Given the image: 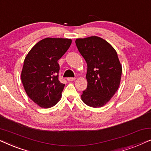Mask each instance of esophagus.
I'll return each instance as SVG.
<instances>
[{"instance_id": "esophagus-1", "label": "esophagus", "mask_w": 151, "mask_h": 151, "mask_svg": "<svg viewBox=\"0 0 151 151\" xmlns=\"http://www.w3.org/2000/svg\"><path fill=\"white\" fill-rule=\"evenodd\" d=\"M67 80L68 81H73V80H76V78H67Z\"/></svg>"}]
</instances>
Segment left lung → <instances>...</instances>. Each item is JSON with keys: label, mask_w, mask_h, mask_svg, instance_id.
<instances>
[{"label": "left lung", "mask_w": 151, "mask_h": 151, "mask_svg": "<svg viewBox=\"0 0 151 151\" xmlns=\"http://www.w3.org/2000/svg\"><path fill=\"white\" fill-rule=\"evenodd\" d=\"M78 51L87 64V88L81 99L88 106L102 107L118 89L122 67L115 49L98 36L77 38Z\"/></svg>", "instance_id": "left-lung-1"}]
</instances>
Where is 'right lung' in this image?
<instances>
[{
  "mask_svg": "<svg viewBox=\"0 0 151 151\" xmlns=\"http://www.w3.org/2000/svg\"><path fill=\"white\" fill-rule=\"evenodd\" d=\"M71 39L46 38L37 42L24 60L21 80L31 100L41 108H50L60 100L65 84L58 80L60 59Z\"/></svg>",
  "mask_w": 151,
  "mask_h": 151,
  "instance_id": "1",
  "label": "right lung"
}]
</instances>
